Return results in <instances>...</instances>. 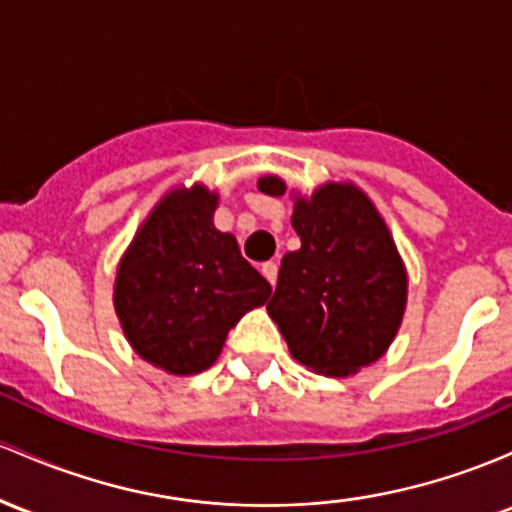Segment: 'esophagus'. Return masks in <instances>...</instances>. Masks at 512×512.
Instances as JSON below:
<instances>
[{
  "mask_svg": "<svg viewBox=\"0 0 512 512\" xmlns=\"http://www.w3.org/2000/svg\"><path fill=\"white\" fill-rule=\"evenodd\" d=\"M261 273L266 275L268 283L275 285V280H278V263H275V261H266V263H263V266H261Z\"/></svg>",
  "mask_w": 512,
  "mask_h": 512,
  "instance_id": "esophagus-1",
  "label": "esophagus"
}]
</instances>
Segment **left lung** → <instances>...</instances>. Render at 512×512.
Returning a JSON list of instances; mask_svg holds the SVG:
<instances>
[{"label": "left lung", "instance_id": "1", "mask_svg": "<svg viewBox=\"0 0 512 512\" xmlns=\"http://www.w3.org/2000/svg\"><path fill=\"white\" fill-rule=\"evenodd\" d=\"M283 195L275 176L258 181ZM292 227L302 246L283 256L266 304L292 358L331 377L375 363L406 307V271L375 205L350 183H326L297 200Z\"/></svg>", "mask_w": 512, "mask_h": 512}]
</instances>
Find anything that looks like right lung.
Instances as JSON below:
<instances>
[{
    "label": "right lung",
    "mask_w": 512,
    "mask_h": 512,
    "mask_svg": "<svg viewBox=\"0 0 512 512\" xmlns=\"http://www.w3.org/2000/svg\"><path fill=\"white\" fill-rule=\"evenodd\" d=\"M215 208L203 186L169 193L118 268L113 302L130 346L174 375L208 370L241 314L271 295L237 239L212 225Z\"/></svg>",
    "instance_id": "1"
}]
</instances>
